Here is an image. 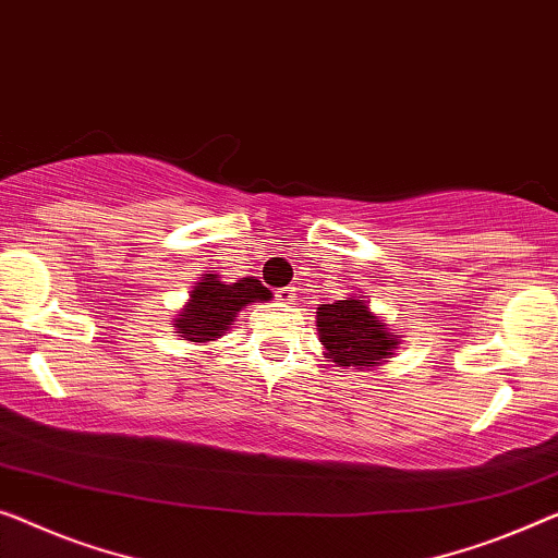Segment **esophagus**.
Wrapping results in <instances>:
<instances>
[{"instance_id":"1","label":"esophagus","mask_w":558,"mask_h":558,"mask_svg":"<svg viewBox=\"0 0 558 558\" xmlns=\"http://www.w3.org/2000/svg\"><path fill=\"white\" fill-rule=\"evenodd\" d=\"M276 298L280 303H293L295 301V288H280V290H276Z\"/></svg>"}]
</instances>
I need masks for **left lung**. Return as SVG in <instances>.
<instances>
[{"instance_id":"8db88e82","label":"left lung","mask_w":558,"mask_h":558,"mask_svg":"<svg viewBox=\"0 0 558 558\" xmlns=\"http://www.w3.org/2000/svg\"><path fill=\"white\" fill-rule=\"evenodd\" d=\"M315 323L328 359L353 371L384 363L401 343L359 295L320 305Z\"/></svg>"}]
</instances>
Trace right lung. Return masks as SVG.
Here are the masks:
<instances>
[{
  "mask_svg": "<svg viewBox=\"0 0 558 558\" xmlns=\"http://www.w3.org/2000/svg\"><path fill=\"white\" fill-rule=\"evenodd\" d=\"M270 290L255 278L222 282L215 272H205V278L195 282L190 303L174 318L172 328H178L182 340L210 343L232 326V320L247 303L270 301Z\"/></svg>",
  "mask_w": 558,
  "mask_h": 558,
  "instance_id": "add662e5",
  "label": "right lung"
}]
</instances>
